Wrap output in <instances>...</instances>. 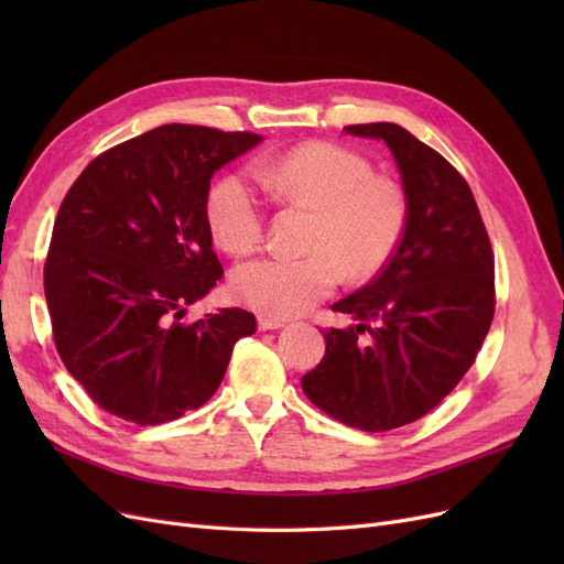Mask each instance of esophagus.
Returning a JSON list of instances; mask_svg holds the SVG:
<instances>
[{"label":"esophagus","mask_w":564,"mask_h":564,"mask_svg":"<svg viewBox=\"0 0 564 564\" xmlns=\"http://www.w3.org/2000/svg\"><path fill=\"white\" fill-rule=\"evenodd\" d=\"M284 327V319L280 317H270V315H259V329L270 332V329H280Z\"/></svg>","instance_id":"34e87169"}]
</instances>
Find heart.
Listing matches in <instances>:
<instances>
[{
  "label": "heart",
  "instance_id": "1",
  "mask_svg": "<svg viewBox=\"0 0 564 564\" xmlns=\"http://www.w3.org/2000/svg\"><path fill=\"white\" fill-rule=\"evenodd\" d=\"M251 174L280 204L315 209L305 253H265L232 270L237 301L263 315H301L329 296L346 275L369 280L390 263L406 230L402 185L373 174L371 162L346 145L311 141L261 158ZM207 220L216 242L247 253L263 240L265 199L240 172L220 176L207 195Z\"/></svg>",
  "mask_w": 564,
  "mask_h": 564
}]
</instances>
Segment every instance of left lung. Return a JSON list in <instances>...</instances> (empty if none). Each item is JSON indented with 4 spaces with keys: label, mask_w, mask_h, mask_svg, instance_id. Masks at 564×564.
<instances>
[{
    "label": "left lung",
    "mask_w": 564,
    "mask_h": 564,
    "mask_svg": "<svg viewBox=\"0 0 564 564\" xmlns=\"http://www.w3.org/2000/svg\"><path fill=\"white\" fill-rule=\"evenodd\" d=\"M346 131L390 148L406 230L379 275L332 305L360 324L322 332L327 350L301 386L324 414L383 433L429 414L473 367L497 305L494 251L466 178L437 150L390 122Z\"/></svg>",
    "instance_id": "8db88e82"
}]
</instances>
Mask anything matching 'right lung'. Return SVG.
<instances>
[{"mask_svg": "<svg viewBox=\"0 0 564 564\" xmlns=\"http://www.w3.org/2000/svg\"><path fill=\"white\" fill-rule=\"evenodd\" d=\"M251 131L164 124L87 164L63 197L44 263L65 369L108 414L158 425L207 402L256 317L224 308L181 322L224 278L207 195Z\"/></svg>", "mask_w": 564, "mask_h": 564, "instance_id": "obj_1", "label": "right lung"}]
</instances>
